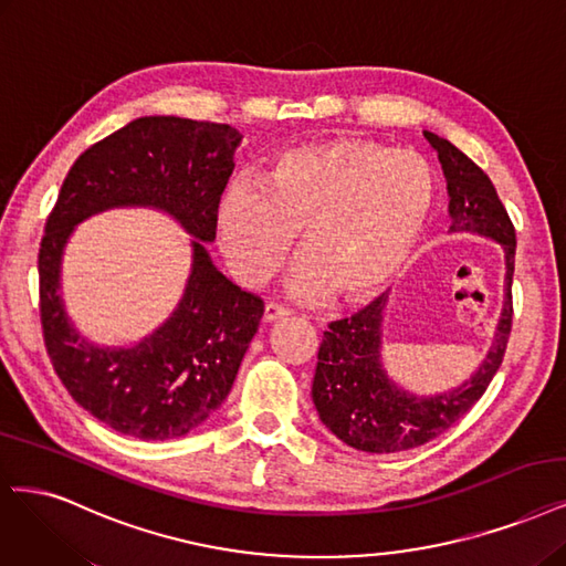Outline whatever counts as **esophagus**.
<instances>
[{
	"mask_svg": "<svg viewBox=\"0 0 566 566\" xmlns=\"http://www.w3.org/2000/svg\"><path fill=\"white\" fill-rule=\"evenodd\" d=\"M285 316H290V311H287L285 306H281V304L269 302V304L264 306V323H276V321H281V318H285Z\"/></svg>",
	"mask_w": 566,
	"mask_h": 566,
	"instance_id": "34e87169",
	"label": "esophagus"
}]
</instances>
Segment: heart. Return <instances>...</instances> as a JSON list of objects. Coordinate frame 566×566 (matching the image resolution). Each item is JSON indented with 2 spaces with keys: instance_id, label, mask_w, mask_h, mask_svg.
I'll use <instances>...</instances> for the list:
<instances>
[{
  "instance_id": "1",
  "label": "heart",
  "mask_w": 566,
  "mask_h": 566,
  "mask_svg": "<svg viewBox=\"0 0 566 566\" xmlns=\"http://www.w3.org/2000/svg\"><path fill=\"white\" fill-rule=\"evenodd\" d=\"M436 172L417 151L335 138L281 151L262 187L231 182L218 203V241L231 274L264 283L300 233L292 297L363 304L391 285L431 224Z\"/></svg>"
}]
</instances>
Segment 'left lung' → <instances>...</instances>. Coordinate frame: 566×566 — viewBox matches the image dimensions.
Wrapping results in <instances>:
<instances>
[{
    "label": "left lung",
    "mask_w": 566,
    "mask_h": 566,
    "mask_svg": "<svg viewBox=\"0 0 566 566\" xmlns=\"http://www.w3.org/2000/svg\"><path fill=\"white\" fill-rule=\"evenodd\" d=\"M423 138L436 149L442 166L450 197V231L475 233L503 250V306L492 346L471 379L433 396L407 391L386 373L381 350L388 295L377 297L356 316L329 323L318 348L311 398L329 431L354 450L369 454L412 450L454 426L494 379L513 325L515 229L509 212L492 180L461 149L431 130H423Z\"/></svg>",
    "instance_id": "left-lung-1"
}]
</instances>
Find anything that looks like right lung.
Masks as SVG:
<instances>
[{"label":"right lung","instance_id":"1","mask_svg":"<svg viewBox=\"0 0 566 566\" xmlns=\"http://www.w3.org/2000/svg\"><path fill=\"white\" fill-rule=\"evenodd\" d=\"M243 135L227 124L140 116L88 147L70 168L39 248L44 344L74 402L116 433L187 436L229 396L264 304L212 264L218 203ZM112 207H151L192 239V266L174 314L130 347H101L62 302V255L76 223Z\"/></svg>","mask_w":566,"mask_h":566}]
</instances>
